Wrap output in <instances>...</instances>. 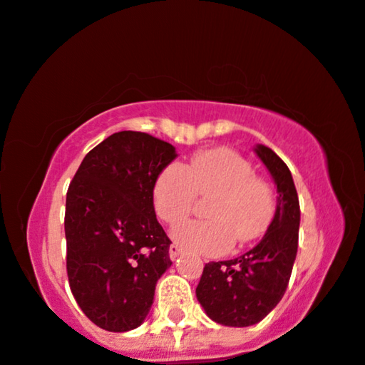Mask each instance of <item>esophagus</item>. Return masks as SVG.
<instances>
[{
    "label": "esophagus",
    "instance_id": "1",
    "mask_svg": "<svg viewBox=\"0 0 365 365\" xmlns=\"http://www.w3.org/2000/svg\"><path fill=\"white\" fill-rule=\"evenodd\" d=\"M180 252H182V249H180V246H177V244H172L168 249V255L172 259H177V257L180 256Z\"/></svg>",
    "mask_w": 365,
    "mask_h": 365
}]
</instances>
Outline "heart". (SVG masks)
<instances>
[{
	"mask_svg": "<svg viewBox=\"0 0 365 365\" xmlns=\"http://www.w3.org/2000/svg\"><path fill=\"white\" fill-rule=\"evenodd\" d=\"M197 197H210L204 207L207 219L178 225L173 239L209 256L224 255L234 242L244 246L264 236L278 207L271 183L229 148L197 151L187 165L170 163L155 178V212L168 225L187 219Z\"/></svg>",
	"mask_w": 365,
	"mask_h": 365,
	"instance_id": "heart-1",
	"label": "heart"
}]
</instances>
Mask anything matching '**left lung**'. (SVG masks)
I'll return each mask as SVG.
<instances>
[{
  "label": "left lung",
  "mask_w": 365,
  "mask_h": 365,
  "mask_svg": "<svg viewBox=\"0 0 365 365\" xmlns=\"http://www.w3.org/2000/svg\"><path fill=\"white\" fill-rule=\"evenodd\" d=\"M256 153L278 188V207L271 227L256 247L230 261L207 262L195 289L207 315L225 327L261 322L283 298L298 249L299 202L286 163L267 146Z\"/></svg>",
  "instance_id": "left-lung-1"
}]
</instances>
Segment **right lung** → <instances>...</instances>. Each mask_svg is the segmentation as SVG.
Segmentation results:
<instances>
[{
  "mask_svg": "<svg viewBox=\"0 0 365 365\" xmlns=\"http://www.w3.org/2000/svg\"><path fill=\"white\" fill-rule=\"evenodd\" d=\"M170 143L140 131L106 138L82 160L67 190V276L77 305L108 331L140 327L155 286L172 266L156 220L153 183L175 160Z\"/></svg>",
  "mask_w": 365,
  "mask_h": 365,
  "instance_id": "add662e5",
  "label": "right lung"
}]
</instances>
